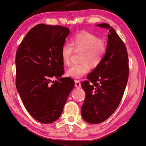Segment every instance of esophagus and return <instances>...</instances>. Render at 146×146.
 Segmentation results:
<instances>
[{
    "label": "esophagus",
    "instance_id": "1",
    "mask_svg": "<svg viewBox=\"0 0 146 146\" xmlns=\"http://www.w3.org/2000/svg\"><path fill=\"white\" fill-rule=\"evenodd\" d=\"M75 82V86L78 88H79L81 87V83L79 80H74Z\"/></svg>",
    "mask_w": 146,
    "mask_h": 146
}]
</instances>
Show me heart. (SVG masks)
Instances as JSON below:
<instances>
[{
  "label": "heart",
  "mask_w": 146,
  "mask_h": 146,
  "mask_svg": "<svg viewBox=\"0 0 146 146\" xmlns=\"http://www.w3.org/2000/svg\"><path fill=\"white\" fill-rule=\"evenodd\" d=\"M105 42L94 34L82 31L75 34L71 39V44L65 43L61 49V57L64 64L68 65L73 49L76 51H82L80 61L82 63L72 64L66 74L74 79L81 78L90 70V65L96 67L104 59L106 52Z\"/></svg>",
  "instance_id": "obj_1"
}]
</instances>
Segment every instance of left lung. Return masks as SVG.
Wrapping results in <instances>:
<instances>
[{
  "label": "left lung",
  "instance_id": "left-lung-1",
  "mask_svg": "<svg viewBox=\"0 0 146 146\" xmlns=\"http://www.w3.org/2000/svg\"><path fill=\"white\" fill-rule=\"evenodd\" d=\"M98 27L109 30L106 52L102 62L82 82L86 96L82 116L86 122L98 124L108 119L118 108L128 79L127 48L114 29L106 23Z\"/></svg>",
  "mask_w": 146,
  "mask_h": 146
}]
</instances>
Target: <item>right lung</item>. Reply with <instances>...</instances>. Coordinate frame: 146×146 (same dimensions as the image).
<instances>
[{
	"label": "right lung",
	"instance_id": "obj_1",
	"mask_svg": "<svg viewBox=\"0 0 146 146\" xmlns=\"http://www.w3.org/2000/svg\"><path fill=\"white\" fill-rule=\"evenodd\" d=\"M70 29L38 24L31 29L16 53V87L25 108L35 119L50 124L58 119L74 86L64 74L61 49ZM53 77L58 80L52 81Z\"/></svg>",
	"mask_w": 146,
	"mask_h": 146
}]
</instances>
